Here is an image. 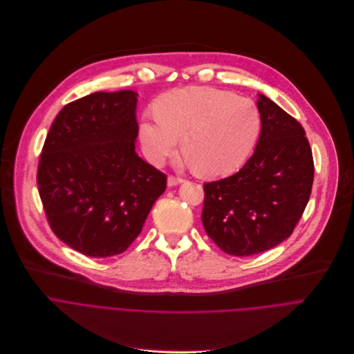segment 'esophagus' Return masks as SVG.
I'll use <instances>...</instances> for the list:
<instances>
[{
    "instance_id": "1",
    "label": "esophagus",
    "mask_w": 354,
    "mask_h": 354,
    "mask_svg": "<svg viewBox=\"0 0 354 354\" xmlns=\"http://www.w3.org/2000/svg\"><path fill=\"white\" fill-rule=\"evenodd\" d=\"M183 181H184V178L177 177V176H169V177H167V185H169V187H174V185H177V184H180V183H183Z\"/></svg>"
}]
</instances>
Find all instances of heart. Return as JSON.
Listing matches in <instances>:
<instances>
[{"label": "heart", "instance_id": "1", "mask_svg": "<svg viewBox=\"0 0 354 354\" xmlns=\"http://www.w3.org/2000/svg\"><path fill=\"white\" fill-rule=\"evenodd\" d=\"M258 106L247 97L205 86H187L166 93L156 104V117L140 124V139L149 160L162 165L183 153L202 176L236 171L252 152L261 133Z\"/></svg>", "mask_w": 354, "mask_h": 354}]
</instances>
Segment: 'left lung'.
Instances as JSON below:
<instances>
[{"label":"left lung","instance_id":"8db88e82","mask_svg":"<svg viewBox=\"0 0 354 354\" xmlns=\"http://www.w3.org/2000/svg\"><path fill=\"white\" fill-rule=\"evenodd\" d=\"M261 135L254 155L233 176L203 183L202 225L222 251L250 257L295 232L308 203L314 159L301 124L259 95Z\"/></svg>","mask_w":354,"mask_h":354}]
</instances>
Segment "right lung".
I'll use <instances>...</instances> for the list:
<instances>
[{"instance_id":"1","label":"right lung","mask_w":354,"mask_h":354,"mask_svg":"<svg viewBox=\"0 0 354 354\" xmlns=\"http://www.w3.org/2000/svg\"><path fill=\"white\" fill-rule=\"evenodd\" d=\"M136 93L95 92L62 107L37 166L53 233L93 258L124 252L142 232L165 173L135 152Z\"/></svg>"}]
</instances>
